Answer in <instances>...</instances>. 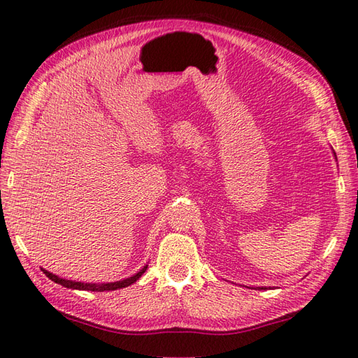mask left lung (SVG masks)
Wrapping results in <instances>:
<instances>
[{
    "label": "left lung",
    "instance_id": "8db88e82",
    "mask_svg": "<svg viewBox=\"0 0 358 358\" xmlns=\"http://www.w3.org/2000/svg\"><path fill=\"white\" fill-rule=\"evenodd\" d=\"M258 289H266V287H258Z\"/></svg>",
    "mask_w": 358,
    "mask_h": 358
}]
</instances>
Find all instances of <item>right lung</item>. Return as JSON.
Listing matches in <instances>:
<instances>
[{"label": "right lung", "instance_id": "add662e5", "mask_svg": "<svg viewBox=\"0 0 358 358\" xmlns=\"http://www.w3.org/2000/svg\"><path fill=\"white\" fill-rule=\"evenodd\" d=\"M148 269V264L144 266L143 269H140V272H136L135 275L124 278L121 281H113V283H101V285H96V283H81V281H72V280H66V278H59L55 273H52L45 269H41L45 277H49L52 281H55V283L62 285L64 287H69V289H80V291H94V292H104V291H115V289H121V287H127L131 286L132 283H135L136 280H138L144 272Z\"/></svg>", "mask_w": 358, "mask_h": 358}]
</instances>
